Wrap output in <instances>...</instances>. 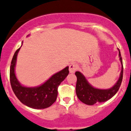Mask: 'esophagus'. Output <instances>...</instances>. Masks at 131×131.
<instances>
[{"mask_svg":"<svg viewBox=\"0 0 131 131\" xmlns=\"http://www.w3.org/2000/svg\"><path fill=\"white\" fill-rule=\"evenodd\" d=\"M78 66L76 64H74V63L71 64L69 66V72L70 73H74L78 69Z\"/></svg>","mask_w":131,"mask_h":131,"instance_id":"1","label":"esophagus"}]
</instances>
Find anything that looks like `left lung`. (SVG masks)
Masks as SVG:
<instances>
[{"label":"left lung","instance_id":"1","mask_svg":"<svg viewBox=\"0 0 131 131\" xmlns=\"http://www.w3.org/2000/svg\"><path fill=\"white\" fill-rule=\"evenodd\" d=\"M119 57L121 63V71L119 78L117 83L112 88L108 89H100L93 88L85 76L80 72H75V75L77 77V82L76 85V93L78 98L83 103L88 105H93L98 102H106L110 99L112 96L118 91L123 80V67L122 57L121 56L119 49Z\"/></svg>","mask_w":131,"mask_h":131}]
</instances>
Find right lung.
Returning <instances> with one entry per match:
<instances>
[{"instance_id":"add662e5","label":"right lung","mask_w":131,"mask_h":131,"mask_svg":"<svg viewBox=\"0 0 131 131\" xmlns=\"http://www.w3.org/2000/svg\"><path fill=\"white\" fill-rule=\"evenodd\" d=\"M20 48L16 50L11 62L10 80L14 94L23 104L34 109H44L51 106L57 99L58 87L68 76V67L53 75L40 86L27 88L21 85L15 74V67L17 53Z\"/></svg>"}]
</instances>
